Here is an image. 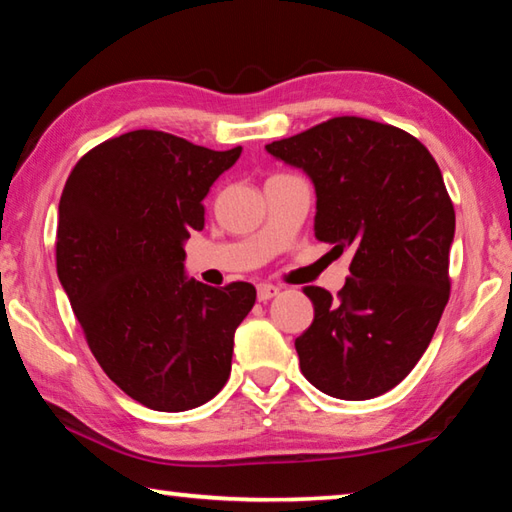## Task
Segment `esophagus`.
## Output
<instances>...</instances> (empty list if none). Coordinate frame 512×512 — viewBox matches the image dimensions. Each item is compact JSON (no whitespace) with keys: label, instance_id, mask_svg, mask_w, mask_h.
<instances>
[{"label":"esophagus","instance_id":"1","mask_svg":"<svg viewBox=\"0 0 512 512\" xmlns=\"http://www.w3.org/2000/svg\"><path fill=\"white\" fill-rule=\"evenodd\" d=\"M275 296H280V287H275V284H259L257 287V298L259 302H266Z\"/></svg>","mask_w":512,"mask_h":512}]
</instances>
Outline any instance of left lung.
<instances>
[{
    "mask_svg": "<svg viewBox=\"0 0 512 512\" xmlns=\"http://www.w3.org/2000/svg\"><path fill=\"white\" fill-rule=\"evenodd\" d=\"M316 189V239L352 250L339 298L305 287L314 323L296 339L300 370L339 400L391 391L429 348L449 300L456 216L427 146L402 128L334 117L266 144Z\"/></svg>",
    "mask_w": 512,
    "mask_h": 512,
    "instance_id": "8db88e82",
    "label": "left lung"
}]
</instances>
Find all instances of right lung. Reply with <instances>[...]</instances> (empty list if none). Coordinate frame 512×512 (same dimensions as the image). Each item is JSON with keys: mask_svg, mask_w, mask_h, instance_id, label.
I'll return each instance as SVG.
<instances>
[{"mask_svg": "<svg viewBox=\"0 0 512 512\" xmlns=\"http://www.w3.org/2000/svg\"><path fill=\"white\" fill-rule=\"evenodd\" d=\"M239 155L131 131L85 153L60 196L58 280L103 372L153 411L196 409L221 391L255 305L253 284L207 287L185 273L203 198Z\"/></svg>", "mask_w": 512, "mask_h": 512, "instance_id": "add662e5", "label": "right lung"}]
</instances>
